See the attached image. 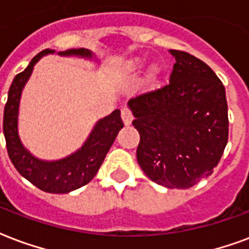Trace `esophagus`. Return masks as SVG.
Instances as JSON below:
<instances>
[{
  "label": "esophagus",
  "mask_w": 249,
  "mask_h": 249,
  "mask_svg": "<svg viewBox=\"0 0 249 249\" xmlns=\"http://www.w3.org/2000/svg\"><path fill=\"white\" fill-rule=\"evenodd\" d=\"M121 119H123L125 125L132 124V120H133L132 112H130V109H129L128 107H124L123 109H121Z\"/></svg>",
  "instance_id": "esophagus-1"
}]
</instances>
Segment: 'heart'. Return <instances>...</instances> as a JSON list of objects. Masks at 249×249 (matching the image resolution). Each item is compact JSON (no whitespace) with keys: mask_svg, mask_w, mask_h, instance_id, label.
<instances>
[{"mask_svg":"<svg viewBox=\"0 0 249 249\" xmlns=\"http://www.w3.org/2000/svg\"><path fill=\"white\" fill-rule=\"evenodd\" d=\"M143 58H137L136 61H134V66L136 68H142L143 66ZM162 74V66L158 65V64H154V65L150 66L149 69V79L151 82H155L157 79L159 78V75Z\"/></svg>","mask_w":249,"mask_h":249,"instance_id":"obj_1","label":"heart"}]
</instances>
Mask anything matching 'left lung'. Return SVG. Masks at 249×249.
<instances>
[{
  "label": "left lung",
  "mask_w": 249,
  "mask_h": 249,
  "mask_svg": "<svg viewBox=\"0 0 249 249\" xmlns=\"http://www.w3.org/2000/svg\"><path fill=\"white\" fill-rule=\"evenodd\" d=\"M170 83L129 100L140 133L137 160L166 188L187 189L212 175L229 140L225 86L204 61L170 49Z\"/></svg>",
  "instance_id": "8db88e82"
}]
</instances>
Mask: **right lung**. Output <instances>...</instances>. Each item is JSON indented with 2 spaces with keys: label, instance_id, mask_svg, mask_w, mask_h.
<instances>
[{
  "label": "right lung",
  "instance_id": "obj_1",
  "mask_svg": "<svg viewBox=\"0 0 249 249\" xmlns=\"http://www.w3.org/2000/svg\"><path fill=\"white\" fill-rule=\"evenodd\" d=\"M53 53H56L54 49L41 51L32 58L27 68L22 73L17 74L13 79L3 111V136L6 140L9 158L24 179L44 192L69 193L94 179L124 124L121 121L120 109H115L111 115L96 121L83 145L65 158L44 160L31 154L19 137L18 116L20 96L36 62L43 56ZM57 54L79 57L98 62V58L90 49H68L64 52H57Z\"/></svg>",
  "mask_w": 249,
  "mask_h": 249
}]
</instances>
